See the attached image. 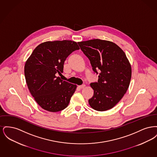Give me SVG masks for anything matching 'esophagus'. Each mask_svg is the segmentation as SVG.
<instances>
[{"label": "esophagus", "instance_id": "esophagus-1", "mask_svg": "<svg viewBox=\"0 0 157 157\" xmlns=\"http://www.w3.org/2000/svg\"><path fill=\"white\" fill-rule=\"evenodd\" d=\"M85 86H86V85H85V84H83L82 85H79V88H81V89H82V88H84L85 87Z\"/></svg>", "mask_w": 157, "mask_h": 157}]
</instances>
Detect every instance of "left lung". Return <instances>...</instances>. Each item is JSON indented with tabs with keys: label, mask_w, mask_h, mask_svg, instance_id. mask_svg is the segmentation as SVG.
<instances>
[{
	"label": "left lung",
	"mask_w": 157,
	"mask_h": 157,
	"mask_svg": "<svg viewBox=\"0 0 157 157\" xmlns=\"http://www.w3.org/2000/svg\"><path fill=\"white\" fill-rule=\"evenodd\" d=\"M90 59L98 82L91 83L94 96L89 99L91 108L98 111L112 108L124 97L129 87L132 70L125 52L115 43L98 39L78 42Z\"/></svg>",
	"instance_id": "obj_1"
}]
</instances>
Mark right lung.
<instances>
[{"instance_id": "right-lung-1", "label": "right lung", "mask_w": 157, "mask_h": 157, "mask_svg": "<svg viewBox=\"0 0 157 157\" xmlns=\"http://www.w3.org/2000/svg\"><path fill=\"white\" fill-rule=\"evenodd\" d=\"M78 49L74 41H48L38 45L26 60L24 72L28 89L46 111L58 112L69 104L77 86L62 81L56 74L63 72L67 58Z\"/></svg>"}]
</instances>
